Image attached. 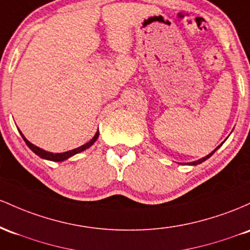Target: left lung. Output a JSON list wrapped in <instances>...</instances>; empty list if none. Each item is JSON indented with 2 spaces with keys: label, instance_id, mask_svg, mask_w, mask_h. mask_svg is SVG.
Masks as SVG:
<instances>
[{
  "label": "left lung",
  "instance_id": "1",
  "mask_svg": "<svg viewBox=\"0 0 250 250\" xmlns=\"http://www.w3.org/2000/svg\"><path fill=\"white\" fill-rule=\"evenodd\" d=\"M220 146H221V145H220ZM220 146H218V147H220ZM218 147H216V148H215V150H214V151H212V152H211V153H209V155H208V156H207V157H204V158H202V159H198V161H197V162H192V163H189V165H197V164H201V163H202V162L207 161V159H208V158H209V157H211L212 155H214V153H215V151H216V150H217V148H218Z\"/></svg>",
  "mask_w": 250,
  "mask_h": 250
}]
</instances>
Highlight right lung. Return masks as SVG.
Returning <instances> with one entry per match:
<instances>
[{
  "label": "right lung",
  "mask_w": 250,
  "mask_h": 250,
  "mask_svg": "<svg viewBox=\"0 0 250 250\" xmlns=\"http://www.w3.org/2000/svg\"><path fill=\"white\" fill-rule=\"evenodd\" d=\"M20 133H21V131H20ZM21 136H22V138H23L24 142H26V144L28 145V147H29L30 150L33 151V152L36 153V155H38L39 157H41V158H44V159H48V161H53V162H62V161H64V159H67V158H69V157L77 155V153H79V152H81V151H83V150H86V148H88L89 146H91V145H93L95 140H97L98 137H99V131H98V132L95 133V136L91 140H89L88 143H86V144L81 145L80 147L74 148V150L67 151V152H62V153H52V152H48V151L42 150V148L35 146L34 144H32V143H30V142H28V140L24 138V136L22 133H21Z\"/></svg>",
  "instance_id": "1"
}]
</instances>
